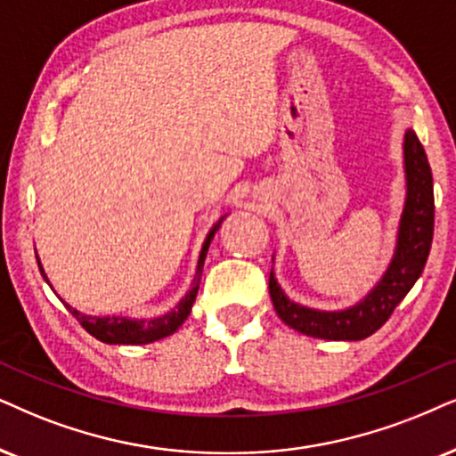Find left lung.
I'll return each mask as SVG.
<instances>
[{
    "mask_svg": "<svg viewBox=\"0 0 456 456\" xmlns=\"http://www.w3.org/2000/svg\"><path fill=\"white\" fill-rule=\"evenodd\" d=\"M406 204L397 232L395 255L387 271L364 301L343 311H318L290 301L273 271L269 273V295L275 314L297 332L328 341H362L381 328L400 305L428 263L434 240V178L428 155L412 130L404 134Z\"/></svg>",
    "mask_w": 456,
    "mask_h": 456,
    "instance_id": "8db88e82",
    "label": "left lung"
}]
</instances>
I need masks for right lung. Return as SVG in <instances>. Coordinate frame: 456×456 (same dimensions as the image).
I'll list each match as a JSON object with an SVG mask.
<instances>
[{
	"mask_svg": "<svg viewBox=\"0 0 456 456\" xmlns=\"http://www.w3.org/2000/svg\"><path fill=\"white\" fill-rule=\"evenodd\" d=\"M224 218V216H223ZM223 218H218V223L215 227L210 229L208 238H206L204 246H201L200 252V261H198V271H195V278H193V288L187 292L185 298L176 305L170 314L161 315V318H153V320H130V318H119V315H113V318H92V315H84L79 314L77 309L69 307V311L77 318L79 324L84 326L86 332H90L92 337L99 338L102 343L109 345H147L153 341H159V338L170 337L172 332L178 330V326L187 320V315L191 314L193 301L198 297V288H200V278H201V269H204V261H206V252H208V246L215 233L221 227ZM39 271L45 278L42 263L37 261ZM48 281V278H45Z\"/></svg>",
	"mask_w": 456,
	"mask_h": 456,
	"instance_id": "add662e5",
	"label": "right lung"
}]
</instances>
